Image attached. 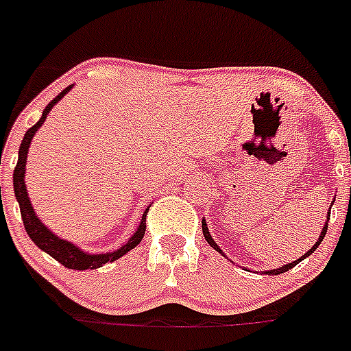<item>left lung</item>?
<instances>
[{
    "label": "left lung",
    "instance_id": "8db88e82",
    "mask_svg": "<svg viewBox=\"0 0 351 351\" xmlns=\"http://www.w3.org/2000/svg\"><path fill=\"white\" fill-rule=\"evenodd\" d=\"M330 208H332V206H330ZM201 223H203V235H204V239L208 241V245L212 246V248H215V250L219 252V254H223V250H221L219 246L215 245L214 237H212V235H210V232H208V226H206V223H204V219L201 221ZM326 230H328V221H326V224H324V226H322V232H321V235H319L317 243H315V245H313L312 248H310V250L306 252V254L302 255V257H299V259H297V261H293V263H288V265L281 266V268H276V270H270V271H266V274H271V276H279V274H282V271H288V270H290V268H293V266H295V265H299V263H301L302 259H306L308 255H312L313 252L317 250V248H319V245H321V241L324 239V235H326ZM223 255H224V254H223Z\"/></svg>",
    "mask_w": 351,
    "mask_h": 351
}]
</instances>
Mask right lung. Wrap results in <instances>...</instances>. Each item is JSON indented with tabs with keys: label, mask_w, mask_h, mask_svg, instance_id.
<instances>
[{
	"label": "right lung",
	"mask_w": 351,
	"mask_h": 351,
	"mask_svg": "<svg viewBox=\"0 0 351 351\" xmlns=\"http://www.w3.org/2000/svg\"><path fill=\"white\" fill-rule=\"evenodd\" d=\"M72 88V85L66 86L63 92H61L60 96H56L54 99L50 101L47 108L43 110V116L39 119L34 127H30L25 134L23 141H21V147H19V158H18V165L14 168V192H16V199H18L19 203V210H21V217H23V224L25 230H27V234H29L30 239L34 241V245H38L39 248L43 252L50 255V257H54L56 261H60L61 265L66 266V268H72V270H96V268H101L106 263H112V261L119 259L123 255L130 252L132 248H136L139 243H141L143 235H145V230H147V214L148 208L145 210V214L141 217V223L137 226L136 234L132 235L130 239H128L127 245H123L119 250L116 252H108V254H85V252H81L77 246H74L69 241L60 239L58 235H54L50 232L47 226H45L41 221L38 219V215L34 212L32 204L29 201V193H27V186H25V165H27V154H29V147L30 141H32L34 134L38 132V128L43 125V121L49 116V112L52 110V106L61 99V97L66 94V92Z\"/></svg>",
	"instance_id": "obj_1"
}]
</instances>
